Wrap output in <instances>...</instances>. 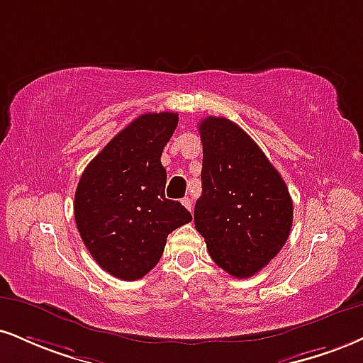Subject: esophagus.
I'll use <instances>...</instances> for the list:
<instances>
[{
    "instance_id": "esophagus-1",
    "label": "esophagus",
    "mask_w": 363,
    "mask_h": 363,
    "mask_svg": "<svg viewBox=\"0 0 363 363\" xmlns=\"http://www.w3.org/2000/svg\"><path fill=\"white\" fill-rule=\"evenodd\" d=\"M181 203L184 204V206H186L187 209H189L191 213H193V199H191V198H182Z\"/></svg>"
}]
</instances>
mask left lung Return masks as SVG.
<instances>
[{
  "mask_svg": "<svg viewBox=\"0 0 363 363\" xmlns=\"http://www.w3.org/2000/svg\"><path fill=\"white\" fill-rule=\"evenodd\" d=\"M203 142V194L194 225L209 255L225 272L255 276L281 252L292 226L286 182L260 147L233 121L208 116Z\"/></svg>",
  "mask_w": 363,
  "mask_h": 363,
  "instance_id": "left-lung-1",
  "label": "left lung"
}]
</instances>
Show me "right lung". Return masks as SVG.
Listing matches in <instances>:
<instances>
[{"label": "right lung", "instance_id": "right-lung-1", "mask_svg": "<svg viewBox=\"0 0 363 363\" xmlns=\"http://www.w3.org/2000/svg\"><path fill=\"white\" fill-rule=\"evenodd\" d=\"M177 113H145L125 126L87 164L74 198L77 230L99 267L137 281L164 253L167 235L193 220L179 201L165 198L160 155Z\"/></svg>", "mask_w": 363, "mask_h": 363}]
</instances>
